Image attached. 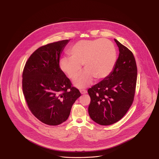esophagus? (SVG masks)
Segmentation results:
<instances>
[{
	"instance_id": "1",
	"label": "esophagus",
	"mask_w": 159,
	"mask_h": 159,
	"mask_svg": "<svg viewBox=\"0 0 159 159\" xmlns=\"http://www.w3.org/2000/svg\"><path fill=\"white\" fill-rule=\"evenodd\" d=\"M80 93H81L82 94H85V93H87V91H86V90H84V89L80 90Z\"/></svg>"
}]
</instances>
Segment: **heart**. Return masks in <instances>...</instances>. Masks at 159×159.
<instances>
[{
	"instance_id": "1",
	"label": "heart",
	"mask_w": 159,
	"mask_h": 159,
	"mask_svg": "<svg viewBox=\"0 0 159 159\" xmlns=\"http://www.w3.org/2000/svg\"><path fill=\"white\" fill-rule=\"evenodd\" d=\"M70 56L59 61L61 70L71 79L79 75L83 64L85 70L74 80L77 88H85L93 83L94 77L101 80L113 71L117 61V51L112 42L106 39L82 40L68 51Z\"/></svg>"
}]
</instances>
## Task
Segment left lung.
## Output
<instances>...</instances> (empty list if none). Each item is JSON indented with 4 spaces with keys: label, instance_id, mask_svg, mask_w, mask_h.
I'll use <instances>...</instances> for the list:
<instances>
[{
    "label": "left lung",
    "instance_id": "8db88e82",
    "mask_svg": "<svg viewBox=\"0 0 159 159\" xmlns=\"http://www.w3.org/2000/svg\"><path fill=\"white\" fill-rule=\"evenodd\" d=\"M119 55L111 73L88 92L91 97L88 108L92 120L110 125L120 120L132 105L137 79L136 61L132 52L117 40Z\"/></svg>",
    "mask_w": 159,
    "mask_h": 159
}]
</instances>
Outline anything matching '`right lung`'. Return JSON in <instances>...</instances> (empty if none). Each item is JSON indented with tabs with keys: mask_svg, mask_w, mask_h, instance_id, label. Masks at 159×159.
Segmentation results:
<instances>
[{
	"mask_svg": "<svg viewBox=\"0 0 159 159\" xmlns=\"http://www.w3.org/2000/svg\"><path fill=\"white\" fill-rule=\"evenodd\" d=\"M70 40L40 47L31 55L23 70V93L28 107L38 119L48 125L66 121L81 95L59 67L61 54Z\"/></svg>",
	"mask_w": 159,
	"mask_h": 159,
	"instance_id": "right-lung-1",
	"label": "right lung"
}]
</instances>
